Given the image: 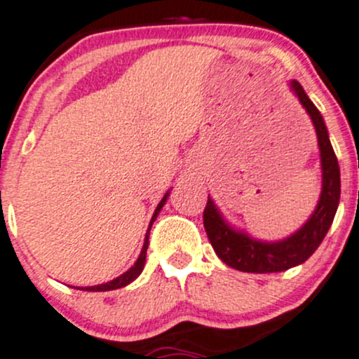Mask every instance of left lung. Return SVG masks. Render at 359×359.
I'll list each match as a JSON object with an SVG mask.
<instances>
[{
	"instance_id": "8db88e82",
	"label": "left lung",
	"mask_w": 359,
	"mask_h": 359,
	"mask_svg": "<svg viewBox=\"0 0 359 359\" xmlns=\"http://www.w3.org/2000/svg\"><path fill=\"white\" fill-rule=\"evenodd\" d=\"M293 91L299 96L300 103L307 110L316 127L317 139H319L320 163H322V195L316 212L309 219V222L293 233L288 239L280 243H259L251 239L243 232H236L229 227L217 212L215 205L208 196L207 207L203 210V225L207 231L213 251L224 261L227 266L245 273H276L285 271L297 264L307 261L319 248L322 239L331 227L334 215L341 195V176L339 164L334 154V149L329 140L327 128L324 126L320 111L316 104L305 95L304 88L299 81H292Z\"/></svg>"
}]
</instances>
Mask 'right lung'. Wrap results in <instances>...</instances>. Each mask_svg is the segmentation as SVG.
<instances>
[{
	"label": "right lung",
	"mask_w": 359,
	"mask_h": 359,
	"mask_svg": "<svg viewBox=\"0 0 359 359\" xmlns=\"http://www.w3.org/2000/svg\"><path fill=\"white\" fill-rule=\"evenodd\" d=\"M168 195H169V193H166V195H164V198L159 201L158 208H156L154 215H152L151 225H152V222H154V220H156V217H158V213L161 212V208H163V205L166 203V200H168ZM151 225H149V231H151ZM149 231H147V233H146V243H144V248H142V251H140V256H139V259H137V263H135L134 266H132L130 269H128V271L123 273L122 276L115 278V280L108 281V283H103V285H96V287H86V288H79V290H88V292H108V290H116V288H122V287H127L128 283H132V281H134L135 278L139 276L140 273H142V269H144V264H146V255H147V245H149Z\"/></svg>",
	"instance_id": "obj_1"
}]
</instances>
